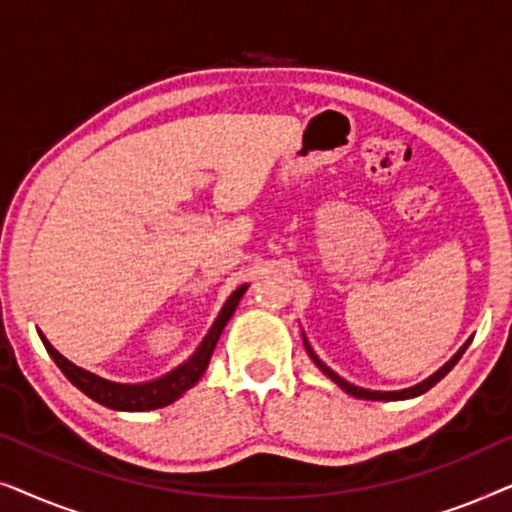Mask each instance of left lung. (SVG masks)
<instances>
[{
    "mask_svg": "<svg viewBox=\"0 0 512 512\" xmlns=\"http://www.w3.org/2000/svg\"><path fill=\"white\" fill-rule=\"evenodd\" d=\"M303 342H305V349H307V354H310V356H312V361H314V363H317V368L321 370V373H324L326 377H331V380H333L335 384H338V387H340L342 391H347V394H349V396L363 398V401H405V398H415V396H419V394H424V391H429V389L433 387V384H438L440 380H443V377H445L447 373H450V370H452L454 366H457V361L461 359V354H464V352H466V347H468V345H471V340H468V342H466V345H464V347H461V349H459V352H457V354H454V356H452V359L445 363V366H443V368H440V370H436V373H433L431 377H426V380H424V382H419V384H415V387H408V389H401V391H370V389H361V387H356V384H352V382L342 380V377H340L338 373H333V370H331V368H328V366H326V363H324V361H321V359H319V356L312 352L310 342H307V338H305V335H303Z\"/></svg>",
    "mask_w": 512,
    "mask_h": 512,
    "instance_id": "8db88e82",
    "label": "left lung"
}]
</instances>
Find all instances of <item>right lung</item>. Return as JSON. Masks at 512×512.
I'll list each match as a JSON object with an SVG mask.
<instances>
[{"label":"right lung","instance_id":"1","mask_svg":"<svg viewBox=\"0 0 512 512\" xmlns=\"http://www.w3.org/2000/svg\"><path fill=\"white\" fill-rule=\"evenodd\" d=\"M247 286L249 284H242L240 289H235L233 296L226 300V305H223L219 317H216L212 328H209V333L205 335V340L200 342V347L195 349L191 359L170 370L167 375L151 382L121 384V382L104 380V377L90 373V370H83L76 366V363L65 359V356H62L58 349L46 340V335L41 331H39V338L44 342L46 352L51 354L55 366L65 373L67 380L72 382L76 389H81L88 398H93L95 403L104 405V408L123 410V412H146V410L165 408V405L177 401L186 389H191L193 384L200 380L202 373H205L209 366V359H212L216 342H219L223 328H226L230 317H233L235 307L240 305V298L244 296V291H247Z\"/></svg>","mask_w":512,"mask_h":512}]
</instances>
